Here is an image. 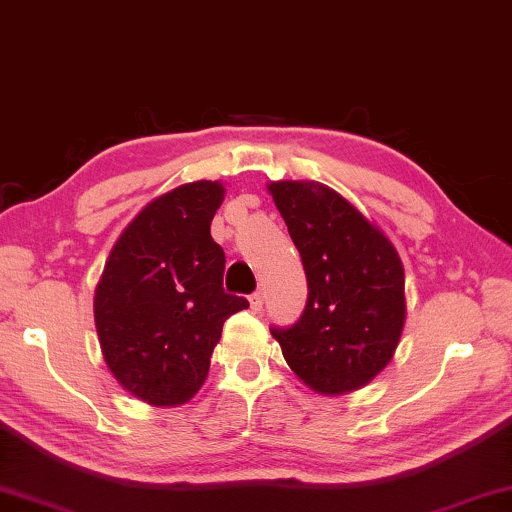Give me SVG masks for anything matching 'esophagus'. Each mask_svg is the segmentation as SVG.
I'll return each mask as SVG.
<instances>
[{"instance_id":"esophagus-1","label":"esophagus","mask_w":512,"mask_h":512,"mask_svg":"<svg viewBox=\"0 0 512 512\" xmlns=\"http://www.w3.org/2000/svg\"><path fill=\"white\" fill-rule=\"evenodd\" d=\"M249 305L254 311H261L263 309V293H254L249 295Z\"/></svg>"}]
</instances>
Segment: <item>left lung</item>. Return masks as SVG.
Here are the masks:
<instances>
[{
    "instance_id": "obj_1",
    "label": "left lung",
    "mask_w": 512,
    "mask_h": 512,
    "mask_svg": "<svg viewBox=\"0 0 512 512\" xmlns=\"http://www.w3.org/2000/svg\"><path fill=\"white\" fill-rule=\"evenodd\" d=\"M270 194L300 251L307 305L270 328L288 367L321 395L358 390L385 369L406 318L404 265L392 242L318 182H272Z\"/></svg>"
}]
</instances>
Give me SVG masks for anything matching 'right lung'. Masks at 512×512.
<instances>
[{"label": "right lung", "instance_id": "right-lung-1", "mask_svg": "<svg viewBox=\"0 0 512 512\" xmlns=\"http://www.w3.org/2000/svg\"><path fill=\"white\" fill-rule=\"evenodd\" d=\"M221 182L154 198L124 228L94 293L103 360L124 390L177 406L201 390L224 321L249 302L224 291L226 254L210 235Z\"/></svg>", "mask_w": 512, "mask_h": 512}]
</instances>
